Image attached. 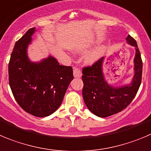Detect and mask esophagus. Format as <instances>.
<instances>
[{"instance_id":"obj_1","label":"esophagus","mask_w":151,"mask_h":151,"mask_svg":"<svg viewBox=\"0 0 151 151\" xmlns=\"http://www.w3.org/2000/svg\"><path fill=\"white\" fill-rule=\"evenodd\" d=\"M73 73H74V77H80L82 76V73L80 69L78 68L77 67L74 68V70H73Z\"/></svg>"}]
</instances>
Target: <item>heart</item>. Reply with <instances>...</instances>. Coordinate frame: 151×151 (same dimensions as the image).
<instances>
[{
    "instance_id": "b5f03b06",
    "label": "heart",
    "mask_w": 151,
    "mask_h": 151,
    "mask_svg": "<svg viewBox=\"0 0 151 151\" xmlns=\"http://www.w3.org/2000/svg\"><path fill=\"white\" fill-rule=\"evenodd\" d=\"M104 53V47H101L99 48H97L96 50H93L91 53H88V54L86 56V62L87 63H89V64H92V63H95L97 60H99L101 56H103Z\"/></svg>"
}]
</instances>
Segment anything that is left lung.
Here are the masks:
<instances>
[{"instance_id": "left-lung-1", "label": "left lung", "mask_w": 151, "mask_h": 151, "mask_svg": "<svg viewBox=\"0 0 151 151\" xmlns=\"http://www.w3.org/2000/svg\"><path fill=\"white\" fill-rule=\"evenodd\" d=\"M126 40L136 49L135 74L130 84L115 87L107 83L103 73L104 57L95 62L91 66L83 68L84 102L93 114L101 118L118 113L128 106L137 94L142 83V60L137 43L129 35L126 38Z\"/></svg>"}]
</instances>
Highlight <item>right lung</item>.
I'll return each instance as SVG.
<instances>
[{
	"instance_id": "right-lung-1",
	"label": "right lung",
	"mask_w": 151,
	"mask_h": 151,
	"mask_svg": "<svg viewBox=\"0 0 151 151\" xmlns=\"http://www.w3.org/2000/svg\"><path fill=\"white\" fill-rule=\"evenodd\" d=\"M36 28L17 41L9 63V83L21 107L36 117L51 115L60 107L68 87L74 79L71 66L60 65L51 56L39 63L27 56L28 45Z\"/></svg>"
}]
</instances>
